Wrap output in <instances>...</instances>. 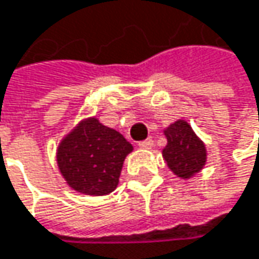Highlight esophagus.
Segmentation results:
<instances>
[{
    "label": "esophagus",
    "instance_id": "34e87169",
    "mask_svg": "<svg viewBox=\"0 0 259 259\" xmlns=\"http://www.w3.org/2000/svg\"><path fill=\"white\" fill-rule=\"evenodd\" d=\"M153 145H154L153 139H145V141H141L138 144V147L139 148H144V150H150V148H153Z\"/></svg>",
    "mask_w": 259,
    "mask_h": 259
}]
</instances>
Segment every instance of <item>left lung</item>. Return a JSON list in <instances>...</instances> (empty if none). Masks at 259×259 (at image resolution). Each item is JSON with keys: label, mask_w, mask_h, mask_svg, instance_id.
Returning a JSON list of instances; mask_svg holds the SVG:
<instances>
[{"label": "left lung", "mask_w": 259, "mask_h": 259, "mask_svg": "<svg viewBox=\"0 0 259 259\" xmlns=\"http://www.w3.org/2000/svg\"><path fill=\"white\" fill-rule=\"evenodd\" d=\"M163 135L166 138L163 160L179 179L189 180L202 171L207 163V148L186 120L174 121L163 129Z\"/></svg>", "instance_id": "left-lung-1"}]
</instances>
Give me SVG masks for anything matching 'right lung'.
Here are the masks:
<instances>
[{
	"mask_svg": "<svg viewBox=\"0 0 259 259\" xmlns=\"http://www.w3.org/2000/svg\"><path fill=\"white\" fill-rule=\"evenodd\" d=\"M129 141L96 117L80 120L57 147V165L67 186L79 193L103 196L115 190Z\"/></svg>",
	"mask_w": 259,
	"mask_h": 259,
	"instance_id": "right-lung-1",
	"label": "right lung"
}]
</instances>
